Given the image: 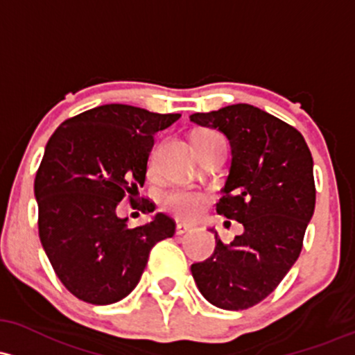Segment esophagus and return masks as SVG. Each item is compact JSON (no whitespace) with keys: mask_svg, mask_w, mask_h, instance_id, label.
<instances>
[{"mask_svg":"<svg viewBox=\"0 0 355 355\" xmlns=\"http://www.w3.org/2000/svg\"><path fill=\"white\" fill-rule=\"evenodd\" d=\"M193 225L185 224V222H177V234H185V232L192 231Z\"/></svg>","mask_w":355,"mask_h":355,"instance_id":"esophagus-1","label":"esophagus"}]
</instances>
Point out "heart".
I'll return each mask as SVG.
<instances>
[{
  "label": "heart",
  "instance_id": "b5f03b06",
  "mask_svg": "<svg viewBox=\"0 0 355 355\" xmlns=\"http://www.w3.org/2000/svg\"><path fill=\"white\" fill-rule=\"evenodd\" d=\"M216 136L220 135L212 130H200L193 133L192 141L193 145H198V143L209 141V139L216 138ZM207 200L209 196L204 190L190 185L171 187L170 190L163 193V207L180 217H196L207 205Z\"/></svg>",
  "mask_w": 355,
  "mask_h": 355
}]
</instances>
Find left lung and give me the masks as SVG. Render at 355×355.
<instances>
[{
  "instance_id": "obj_1",
  "label": "left lung",
  "mask_w": 355,
  "mask_h": 355,
  "mask_svg": "<svg viewBox=\"0 0 355 355\" xmlns=\"http://www.w3.org/2000/svg\"><path fill=\"white\" fill-rule=\"evenodd\" d=\"M190 121L227 136L232 163L217 214L244 232L217 237L209 259L192 264L198 290L212 305L246 310L276 290L298 259L315 210L313 159L297 128L251 104L196 112Z\"/></svg>"
}]
</instances>
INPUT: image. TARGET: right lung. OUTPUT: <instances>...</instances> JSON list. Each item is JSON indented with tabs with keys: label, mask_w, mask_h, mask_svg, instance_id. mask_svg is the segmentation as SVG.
<instances>
[{
	"label": "right lung",
	"mask_w": 355,
	"mask_h": 355,
	"mask_svg": "<svg viewBox=\"0 0 355 355\" xmlns=\"http://www.w3.org/2000/svg\"><path fill=\"white\" fill-rule=\"evenodd\" d=\"M178 118L106 104L65 119L50 136L35 177L38 236L73 297L92 305L128 297L155 244L175 234V220L165 214L130 229L116 207L124 197L135 202L155 135ZM135 207L146 214L155 204L143 198Z\"/></svg>",
	"instance_id": "1"
}]
</instances>
